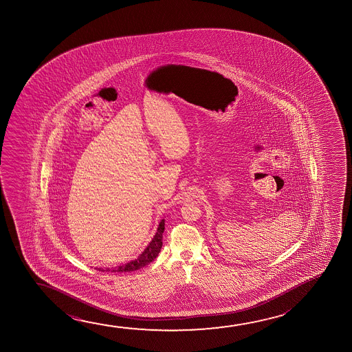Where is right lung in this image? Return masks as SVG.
I'll list each match as a JSON object with an SVG mask.
<instances>
[{
  "label": "right lung",
  "mask_w": 352,
  "mask_h": 352,
  "mask_svg": "<svg viewBox=\"0 0 352 352\" xmlns=\"http://www.w3.org/2000/svg\"><path fill=\"white\" fill-rule=\"evenodd\" d=\"M164 231V220H161L159 227H157V232L155 234L153 241H150L149 245L146 246L138 258L135 261H131L129 263L124 265H119L116 268H98L101 272H111V273H124V272H133V270H138L143 268L145 265H149L153 261L159 256L161 248H162V233Z\"/></svg>",
  "instance_id": "add662e5"
}]
</instances>
